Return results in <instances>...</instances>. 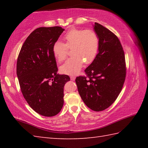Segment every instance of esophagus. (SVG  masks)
Instances as JSON below:
<instances>
[{"instance_id":"34e87169","label":"esophagus","mask_w":148,"mask_h":148,"mask_svg":"<svg viewBox=\"0 0 148 148\" xmlns=\"http://www.w3.org/2000/svg\"><path fill=\"white\" fill-rule=\"evenodd\" d=\"M75 79H76V76H71V79L72 81H74Z\"/></svg>"}]
</instances>
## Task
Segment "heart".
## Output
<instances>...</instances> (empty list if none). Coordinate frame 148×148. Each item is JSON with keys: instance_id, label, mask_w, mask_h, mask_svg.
Returning <instances> with one entry per match:
<instances>
[{"instance_id": "b5f03b06", "label": "heart", "mask_w": 148, "mask_h": 148, "mask_svg": "<svg viewBox=\"0 0 148 148\" xmlns=\"http://www.w3.org/2000/svg\"><path fill=\"white\" fill-rule=\"evenodd\" d=\"M65 43L57 41L53 46V55L59 62L67 58L69 49L71 55L60 67L61 72L75 75L82 68L84 62L90 64L95 59L99 49V39L95 31L92 29H71L63 37Z\"/></svg>"}]
</instances>
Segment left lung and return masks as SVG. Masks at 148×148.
<instances>
[{
  "label": "left lung",
  "instance_id": "left-lung-1",
  "mask_svg": "<svg viewBox=\"0 0 148 148\" xmlns=\"http://www.w3.org/2000/svg\"><path fill=\"white\" fill-rule=\"evenodd\" d=\"M99 39V52L84 72L86 76L76 79L81 99L93 111H101L111 106L120 93L126 77L124 51L118 37L95 23Z\"/></svg>",
  "mask_w": 148,
  "mask_h": 148
}]
</instances>
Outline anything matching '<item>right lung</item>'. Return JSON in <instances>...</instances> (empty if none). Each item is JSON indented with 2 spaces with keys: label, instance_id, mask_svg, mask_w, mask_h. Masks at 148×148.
Returning a JSON list of instances; mask_svg holds the SVG:
<instances>
[{
  "label": "right lung",
  "instance_id": "obj_1",
  "mask_svg": "<svg viewBox=\"0 0 148 148\" xmlns=\"http://www.w3.org/2000/svg\"><path fill=\"white\" fill-rule=\"evenodd\" d=\"M64 29L60 27H39L34 30L18 55L16 74L21 93L38 114L51 117L64 105V87L70 77L57 74L53 46Z\"/></svg>",
  "mask_w": 148,
  "mask_h": 148
}]
</instances>
